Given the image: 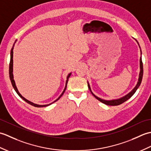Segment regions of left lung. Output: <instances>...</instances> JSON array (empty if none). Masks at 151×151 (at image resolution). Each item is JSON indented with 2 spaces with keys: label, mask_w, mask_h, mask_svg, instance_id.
<instances>
[{
  "label": "left lung",
  "mask_w": 151,
  "mask_h": 151,
  "mask_svg": "<svg viewBox=\"0 0 151 151\" xmlns=\"http://www.w3.org/2000/svg\"><path fill=\"white\" fill-rule=\"evenodd\" d=\"M135 40L136 41V42L138 44V45L139 47V49H140V51H141V57H140V60H139V68H140V72L139 74V78H138V81L137 82V84L136 85L135 87L133 88V89L130 92H129V93L127 94L126 95L123 96V97H122L121 98H119V99H111V100H105V99H102L100 97H97V96H96L92 92L91 89V87L90 86H89V82L88 81V88L89 89V91H91V94L94 96V97L99 100L100 102H102V103H104L106 105H109V106H117V105H119L122 103H123L125 101H127V100H129V99L132 97V96L135 93V92L136 91V90L139 87V86L141 84V83H142V78H143V63H142V50H141V48L140 46L139 45L138 41H137L136 39Z\"/></svg>",
  "instance_id": "left-lung-1"
}]
</instances>
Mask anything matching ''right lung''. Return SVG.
<instances>
[{
    "instance_id": "right-lung-1",
    "label": "right lung",
    "mask_w": 151,
    "mask_h": 151,
    "mask_svg": "<svg viewBox=\"0 0 151 151\" xmlns=\"http://www.w3.org/2000/svg\"><path fill=\"white\" fill-rule=\"evenodd\" d=\"M16 41H17V40H15L14 44L13 45V47L11 49V52H10V62H9V78H10V81H11V82H12V86L13 88H14V89H15V91H16V93L18 94V95L20 97L22 100H24V101H26L27 103H28L29 104L32 105V106H34L35 107H37V108H41V107H46V106H49L50 104H52V103H54V102H55L56 101H57L58 100H59V99H60V97H62V96L63 95V94L64 93V92H65V89H66V88H67V82H68V81H69V78L70 77V76L71 75V73H70L68 75H67V80H66V82H65V88H64L63 92L62 93V94H61L60 95V97L58 98L56 100L54 101V102H52V103H50L49 104H43V105H41V104H35L34 103V102H31L30 101L27 100V99H25L24 97H22V96L20 94V93L19 92L18 89H17V86H16L15 85V81L14 80V75H13V65H14V64H13V63H14V61H13V55H14V52H13V50H14V45H15V43H16Z\"/></svg>"
}]
</instances>
